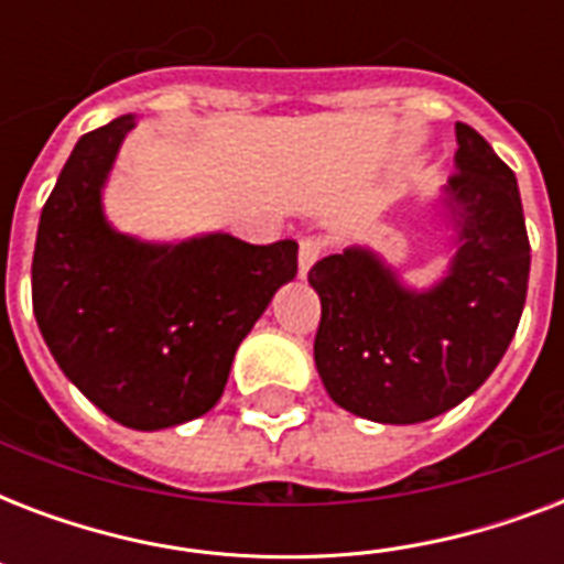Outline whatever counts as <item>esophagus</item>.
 Segmentation results:
<instances>
[{"mask_svg": "<svg viewBox=\"0 0 564 564\" xmlns=\"http://www.w3.org/2000/svg\"><path fill=\"white\" fill-rule=\"evenodd\" d=\"M322 257V242L318 239H301L299 246V274L301 278H307V272L316 265V260Z\"/></svg>", "mask_w": 564, "mask_h": 564, "instance_id": "obj_1", "label": "esophagus"}]
</instances>
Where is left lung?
Wrapping results in <instances>:
<instances>
[{
  "label": "left lung",
  "instance_id": "1",
  "mask_svg": "<svg viewBox=\"0 0 564 564\" xmlns=\"http://www.w3.org/2000/svg\"><path fill=\"white\" fill-rule=\"evenodd\" d=\"M447 265L410 286L371 246L310 269L322 301L316 369L343 410L377 424H421L477 392L507 354L530 281V239L516 172L456 122L454 175L427 204Z\"/></svg>",
  "mask_w": 564,
  "mask_h": 564
}]
</instances>
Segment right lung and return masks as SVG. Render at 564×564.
<instances>
[{
	"label": "right lung",
	"mask_w": 564,
	"mask_h": 564,
	"mask_svg": "<svg viewBox=\"0 0 564 564\" xmlns=\"http://www.w3.org/2000/svg\"><path fill=\"white\" fill-rule=\"evenodd\" d=\"M134 126L126 113L75 143L40 213L31 301L69 383L122 427L154 433L216 406L239 343L299 272V246L113 228L105 187Z\"/></svg>",
	"instance_id": "add662e5"
}]
</instances>
